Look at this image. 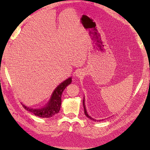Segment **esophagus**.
Listing matches in <instances>:
<instances>
[{
    "mask_svg": "<svg viewBox=\"0 0 150 150\" xmlns=\"http://www.w3.org/2000/svg\"><path fill=\"white\" fill-rule=\"evenodd\" d=\"M83 74V72H82V71H81V70L77 71L76 72V76L78 77V78H80V77H81V76H82Z\"/></svg>",
    "mask_w": 150,
    "mask_h": 150,
    "instance_id": "obj_1",
    "label": "esophagus"
}]
</instances>
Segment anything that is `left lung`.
<instances>
[{
    "instance_id": "1",
    "label": "left lung",
    "mask_w": 150,
    "mask_h": 150,
    "mask_svg": "<svg viewBox=\"0 0 150 150\" xmlns=\"http://www.w3.org/2000/svg\"><path fill=\"white\" fill-rule=\"evenodd\" d=\"M83 107H84V114L86 115V117H88V118H89L90 120H91L94 121H103V120H95V119H93V117H91V116H89V115H88V113L87 112V111H86V106H85V100H84V99H83Z\"/></svg>"
}]
</instances>
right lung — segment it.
<instances>
[{"instance_id": "obj_1", "label": "right lung", "mask_w": 150, "mask_h": 150, "mask_svg": "<svg viewBox=\"0 0 150 150\" xmlns=\"http://www.w3.org/2000/svg\"><path fill=\"white\" fill-rule=\"evenodd\" d=\"M72 82V78H69L63 81L60 84H59L57 88L54 89L51 97L48 103L43 108L39 109H34L29 108L22 104L24 108L35 116L40 117H51L57 114L60 110L61 105V96L63 91L66 88V86L70 84Z\"/></svg>"}]
</instances>
